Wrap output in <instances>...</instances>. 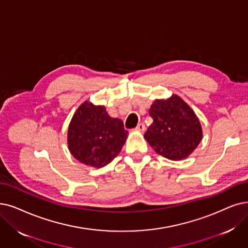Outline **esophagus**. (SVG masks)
Segmentation results:
<instances>
[{
  "mask_svg": "<svg viewBox=\"0 0 248 248\" xmlns=\"http://www.w3.org/2000/svg\"><path fill=\"white\" fill-rule=\"evenodd\" d=\"M135 130L136 131H138V132H141V133H143L144 131H145V126L143 125V124H138L137 126H136V128H135Z\"/></svg>",
  "mask_w": 248,
  "mask_h": 248,
  "instance_id": "34e87169",
  "label": "esophagus"
}]
</instances>
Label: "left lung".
I'll list each match as a JSON object with an SVG mask.
<instances>
[{
    "label": "left lung",
    "mask_w": 248,
    "mask_h": 248,
    "mask_svg": "<svg viewBox=\"0 0 248 248\" xmlns=\"http://www.w3.org/2000/svg\"><path fill=\"white\" fill-rule=\"evenodd\" d=\"M154 119L144 138L155 152L172 161L189 155L202 138L199 118L180 96L155 100L150 108Z\"/></svg>",
    "instance_id": "8db88e82"
}]
</instances>
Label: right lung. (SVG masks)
I'll list each match as a JSON object with an SVG mask.
<instances>
[{
    "label": "right lung",
    "instance_id": "right-lung-1",
    "mask_svg": "<svg viewBox=\"0 0 248 248\" xmlns=\"http://www.w3.org/2000/svg\"><path fill=\"white\" fill-rule=\"evenodd\" d=\"M128 131L117 118L108 115L104 106L84 102L77 108L68 128V147L84 165L102 168L121 152Z\"/></svg>",
    "mask_w": 248,
    "mask_h": 248
}]
</instances>
